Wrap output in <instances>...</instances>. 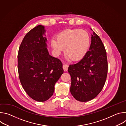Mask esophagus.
I'll return each instance as SVG.
<instances>
[{
  "instance_id": "1",
  "label": "esophagus",
  "mask_w": 126,
  "mask_h": 126,
  "mask_svg": "<svg viewBox=\"0 0 126 126\" xmlns=\"http://www.w3.org/2000/svg\"><path fill=\"white\" fill-rule=\"evenodd\" d=\"M63 68L65 71H67L68 69V66L66 64H64L63 65Z\"/></svg>"
}]
</instances>
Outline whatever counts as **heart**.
<instances>
[{
  "label": "heart",
  "instance_id": "1",
  "mask_svg": "<svg viewBox=\"0 0 126 126\" xmlns=\"http://www.w3.org/2000/svg\"><path fill=\"white\" fill-rule=\"evenodd\" d=\"M51 46L57 53L64 49L67 58L73 61L82 59L86 54L90 44V37L87 31L75 29L65 30L58 35L56 40H51Z\"/></svg>",
  "mask_w": 126,
  "mask_h": 126
}]
</instances>
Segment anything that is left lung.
I'll use <instances>...</instances> for the list:
<instances>
[{"mask_svg":"<svg viewBox=\"0 0 126 126\" xmlns=\"http://www.w3.org/2000/svg\"><path fill=\"white\" fill-rule=\"evenodd\" d=\"M68 71L71 78L70 92L77 101H90L102 91L108 73L107 58L104 45L94 31L89 51L78 63L70 65Z\"/></svg>","mask_w":126,"mask_h":126,"instance_id":"1","label":"left lung"}]
</instances>
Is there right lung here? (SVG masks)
<instances>
[{
	"label": "right lung",
	"mask_w": 126,
	"mask_h": 126,
	"mask_svg": "<svg viewBox=\"0 0 126 126\" xmlns=\"http://www.w3.org/2000/svg\"><path fill=\"white\" fill-rule=\"evenodd\" d=\"M45 27L36 26L24 36L18 54L21 84L28 95L38 102L48 100L64 72L61 61L50 55Z\"/></svg>",
	"instance_id": "add662e5"
}]
</instances>
